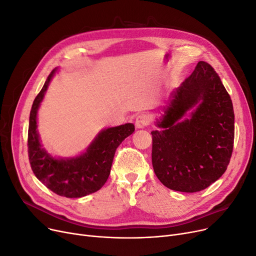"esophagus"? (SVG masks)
I'll list each match as a JSON object with an SVG mask.
<instances>
[{"instance_id":"1","label":"esophagus","mask_w":256,"mask_h":256,"mask_svg":"<svg viewBox=\"0 0 256 256\" xmlns=\"http://www.w3.org/2000/svg\"><path fill=\"white\" fill-rule=\"evenodd\" d=\"M150 124V117L146 114H140L136 118V126L138 128H143Z\"/></svg>"}]
</instances>
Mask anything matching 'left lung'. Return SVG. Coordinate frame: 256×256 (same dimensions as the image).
Segmentation results:
<instances>
[{
    "label": "left lung",
    "instance_id": "8db88e82",
    "mask_svg": "<svg viewBox=\"0 0 256 256\" xmlns=\"http://www.w3.org/2000/svg\"><path fill=\"white\" fill-rule=\"evenodd\" d=\"M192 110L190 120H182ZM152 130V162L161 183L182 192H201L222 176L234 142L230 95L208 62H198L172 94Z\"/></svg>",
    "mask_w": 256,
    "mask_h": 256
}]
</instances>
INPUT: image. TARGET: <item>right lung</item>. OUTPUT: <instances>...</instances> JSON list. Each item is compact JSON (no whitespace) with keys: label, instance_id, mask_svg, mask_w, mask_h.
<instances>
[{"label":"right lung","instance_id":"1","mask_svg":"<svg viewBox=\"0 0 256 256\" xmlns=\"http://www.w3.org/2000/svg\"><path fill=\"white\" fill-rule=\"evenodd\" d=\"M53 70L33 102L28 128V157L33 174L54 194L66 198H82L104 185L110 172L115 152L121 142L132 134L135 126L126 124L102 130L88 150L80 157L66 160L52 158L40 143L36 130V113Z\"/></svg>","mask_w":256,"mask_h":256}]
</instances>
